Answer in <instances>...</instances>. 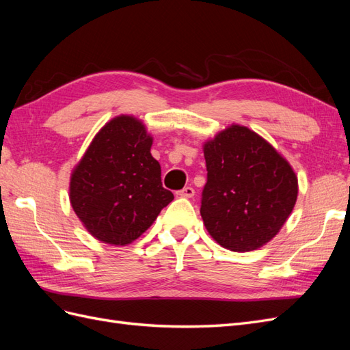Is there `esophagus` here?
<instances>
[{"mask_svg":"<svg viewBox=\"0 0 350 350\" xmlns=\"http://www.w3.org/2000/svg\"><path fill=\"white\" fill-rule=\"evenodd\" d=\"M179 197H185V198H191L194 197V188L191 187H185L183 189H179V191L176 193Z\"/></svg>","mask_w":350,"mask_h":350,"instance_id":"1","label":"esophagus"}]
</instances>
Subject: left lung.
Returning <instances> with one entry per match:
<instances>
[{
	"mask_svg": "<svg viewBox=\"0 0 350 350\" xmlns=\"http://www.w3.org/2000/svg\"><path fill=\"white\" fill-rule=\"evenodd\" d=\"M207 183L200 213L221 247L245 252L276 237L292 213L298 179L276 149L247 126L230 125L204 144Z\"/></svg>",
	"mask_w": 350,
	"mask_h": 350,
	"instance_id": "1",
	"label": "left lung"
}]
</instances>
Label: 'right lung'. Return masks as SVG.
<instances>
[{
    "label": "right lung",
    "mask_w": 350,
    "mask_h": 350,
    "mask_svg": "<svg viewBox=\"0 0 350 350\" xmlns=\"http://www.w3.org/2000/svg\"><path fill=\"white\" fill-rule=\"evenodd\" d=\"M152 143L139 120L116 116L96 134L72 171L71 206L99 241L126 245L149 229L174 200L162 187Z\"/></svg>",
    "instance_id": "obj_1"
}]
</instances>
